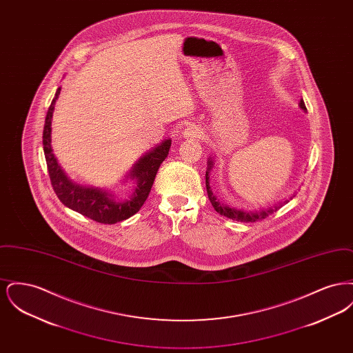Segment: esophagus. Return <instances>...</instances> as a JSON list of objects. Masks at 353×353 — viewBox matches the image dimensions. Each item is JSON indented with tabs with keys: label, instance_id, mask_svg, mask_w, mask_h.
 <instances>
[{
	"label": "esophagus",
	"instance_id": "obj_1",
	"mask_svg": "<svg viewBox=\"0 0 353 353\" xmlns=\"http://www.w3.org/2000/svg\"><path fill=\"white\" fill-rule=\"evenodd\" d=\"M203 131L197 125H189L183 131L185 139H201Z\"/></svg>",
	"mask_w": 353,
	"mask_h": 353
}]
</instances>
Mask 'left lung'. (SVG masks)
<instances>
[{"instance_id": "obj_1", "label": "left lung", "mask_w": 353, "mask_h": 353, "mask_svg": "<svg viewBox=\"0 0 353 353\" xmlns=\"http://www.w3.org/2000/svg\"><path fill=\"white\" fill-rule=\"evenodd\" d=\"M299 107L302 108L304 112L307 111L305 104H304L303 99L301 101V103H299ZM213 167H214V157L210 156V157L208 159V169H206V174H205V179H206V180H205V184H206V190H208V197H209V200L212 202V206L214 208V210H216L217 213H219L221 216L226 217V219H233V221H241V222H255V221H258V219H266L268 216L272 214L274 212H276L279 208H282V206L285 205L290 200H292V197L295 196V193H294V196H290V199H283L282 201H279L278 203L272 205V206L262 208V209H259V210H243V209H238V208L230 206V205L221 201L216 194H213V190H212L210 184H209V183H210V180H209L210 176H209V174H210V170L213 169Z\"/></svg>"}]
</instances>
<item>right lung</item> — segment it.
<instances>
[{
  "label": "right lung",
  "instance_id": "add662e5",
  "mask_svg": "<svg viewBox=\"0 0 353 353\" xmlns=\"http://www.w3.org/2000/svg\"><path fill=\"white\" fill-rule=\"evenodd\" d=\"M59 94L61 87L57 90L51 101L43 127V152L55 194L68 209L99 223L111 225L132 217L147 200L156 173L168 156L172 140L165 139L159 145L144 153L124 176L123 183H134V192L130 199H118L114 192L107 188L78 184L70 180L65 170L61 168L51 148V119Z\"/></svg>",
  "mask_w": 353,
  "mask_h": 353
}]
</instances>
